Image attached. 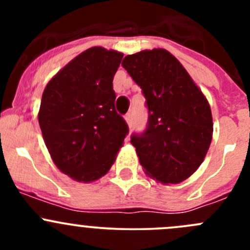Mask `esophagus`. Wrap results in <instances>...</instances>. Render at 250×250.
<instances>
[{
    "label": "esophagus",
    "mask_w": 250,
    "mask_h": 250,
    "mask_svg": "<svg viewBox=\"0 0 250 250\" xmlns=\"http://www.w3.org/2000/svg\"><path fill=\"white\" fill-rule=\"evenodd\" d=\"M125 122H127V125L130 127V125H132V113L128 112L127 115L125 116Z\"/></svg>",
    "instance_id": "1"
}]
</instances>
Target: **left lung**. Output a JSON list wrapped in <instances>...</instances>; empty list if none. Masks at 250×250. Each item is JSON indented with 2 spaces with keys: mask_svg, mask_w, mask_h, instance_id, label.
I'll use <instances>...</instances> for the list:
<instances>
[{
  "mask_svg": "<svg viewBox=\"0 0 250 250\" xmlns=\"http://www.w3.org/2000/svg\"><path fill=\"white\" fill-rule=\"evenodd\" d=\"M122 66L143 89L147 128L132 144L144 172L165 185L190 178L213 138L210 105L185 67L163 48L129 54Z\"/></svg>",
  "mask_w": 250,
  "mask_h": 250,
  "instance_id": "left-lung-1",
  "label": "left lung"
}]
</instances>
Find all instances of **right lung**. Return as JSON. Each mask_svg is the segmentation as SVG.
Segmentation results:
<instances>
[{
  "instance_id": "obj_1",
  "label": "right lung",
  "mask_w": 250,
  "mask_h": 250,
  "mask_svg": "<svg viewBox=\"0 0 250 250\" xmlns=\"http://www.w3.org/2000/svg\"><path fill=\"white\" fill-rule=\"evenodd\" d=\"M123 53L92 47L47 83L39 111L44 144L58 169L92 183L110 170L128 133L115 109L112 81Z\"/></svg>"
}]
</instances>
